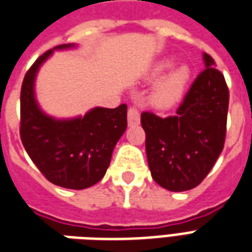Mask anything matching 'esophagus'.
I'll use <instances>...</instances> for the list:
<instances>
[{
  "label": "esophagus",
  "mask_w": 252,
  "mask_h": 252,
  "mask_svg": "<svg viewBox=\"0 0 252 252\" xmlns=\"http://www.w3.org/2000/svg\"><path fill=\"white\" fill-rule=\"evenodd\" d=\"M139 123H140V113H139V110L136 108H129V110H128V126H139Z\"/></svg>",
  "instance_id": "1"
}]
</instances>
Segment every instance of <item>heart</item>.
Segmentation results:
<instances>
[{
  "mask_svg": "<svg viewBox=\"0 0 252 252\" xmlns=\"http://www.w3.org/2000/svg\"><path fill=\"white\" fill-rule=\"evenodd\" d=\"M173 66H174V61L171 58H163L151 67L148 78L151 81H155ZM190 77L191 72L189 66L180 64L174 67L154 86L153 92L150 94V104L159 110L171 109L173 106L180 104L189 88Z\"/></svg>",
  "mask_w": 252,
  "mask_h": 252,
  "instance_id": "obj_1",
  "label": "heart"
}]
</instances>
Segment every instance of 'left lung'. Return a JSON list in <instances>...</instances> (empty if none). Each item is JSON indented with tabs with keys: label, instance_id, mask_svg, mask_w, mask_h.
<instances>
[{
	"label": "left lung",
	"instance_id": "left-lung-1",
	"mask_svg": "<svg viewBox=\"0 0 252 252\" xmlns=\"http://www.w3.org/2000/svg\"><path fill=\"white\" fill-rule=\"evenodd\" d=\"M205 70L171 117L142 113L146 153L154 181L170 191L200 185L221 154L227 132L229 92L224 75L208 54Z\"/></svg>",
	"mask_w": 252,
	"mask_h": 252
}]
</instances>
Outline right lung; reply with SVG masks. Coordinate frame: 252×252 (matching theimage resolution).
<instances>
[{"mask_svg": "<svg viewBox=\"0 0 252 252\" xmlns=\"http://www.w3.org/2000/svg\"><path fill=\"white\" fill-rule=\"evenodd\" d=\"M75 47L62 44L47 51L25 74L20 135L25 151L47 180L81 190L102 180L109 167L113 148L126 129V105L115 109L97 106L71 119H57L41 109L35 93L37 72L54 51Z\"/></svg>", "mask_w": 252, "mask_h": 252, "instance_id": "1", "label": "right lung"}]
</instances>
